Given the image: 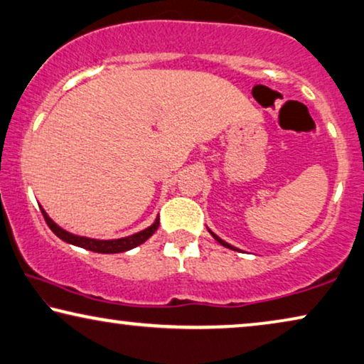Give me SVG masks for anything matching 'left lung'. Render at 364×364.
<instances>
[{
  "label": "left lung",
  "mask_w": 364,
  "mask_h": 364,
  "mask_svg": "<svg viewBox=\"0 0 364 364\" xmlns=\"http://www.w3.org/2000/svg\"><path fill=\"white\" fill-rule=\"evenodd\" d=\"M208 231H210V230H208ZM210 233H212V236H213V238H215V240H217L220 245H223L225 247H230V250H235V251H238V250H236V247H233V246H231V245H228V243H226V241H223V240H221V238H218V236H217V235H215V233H213V231H210Z\"/></svg>",
  "instance_id": "left-lung-1"
}]
</instances>
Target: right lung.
I'll return each instance as SVG.
<instances>
[{
    "label": "right lung",
    "instance_id": "obj_1",
    "mask_svg": "<svg viewBox=\"0 0 364 364\" xmlns=\"http://www.w3.org/2000/svg\"><path fill=\"white\" fill-rule=\"evenodd\" d=\"M42 215H44L46 223L49 225V228L54 231V233L59 236L60 240H64L65 243H70L73 246H80L83 250L93 251V252H102V255H114V252H123L128 250H133V247L143 245L147 238H151L154 235V231L159 228V218H156L154 225H151L149 228H146L139 233L126 236V238H119V240H92V238H85V236H77L68 233V231L62 230L60 226H57L54 221L49 218L44 210H41Z\"/></svg>",
    "mask_w": 364,
    "mask_h": 364
}]
</instances>
